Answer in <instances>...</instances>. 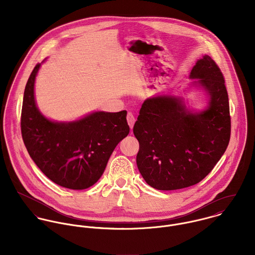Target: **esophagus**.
<instances>
[{
	"mask_svg": "<svg viewBox=\"0 0 255 255\" xmlns=\"http://www.w3.org/2000/svg\"><path fill=\"white\" fill-rule=\"evenodd\" d=\"M127 121H128V124L129 128H132L133 126H134V123H135V119H134L132 113H128V115H127Z\"/></svg>",
	"mask_w": 255,
	"mask_h": 255,
	"instance_id": "esophagus-1",
	"label": "esophagus"
}]
</instances>
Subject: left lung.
<instances>
[{
	"instance_id": "8db88e82",
	"label": "left lung",
	"mask_w": 255,
	"mask_h": 255,
	"mask_svg": "<svg viewBox=\"0 0 255 255\" xmlns=\"http://www.w3.org/2000/svg\"><path fill=\"white\" fill-rule=\"evenodd\" d=\"M191 78L210 95L207 110L192 114L182 100L169 96L147 99L133 127L139 142L137 168L152 187L175 190L201 182L229 145L231 116L224 75L205 55L193 67Z\"/></svg>"
}]
</instances>
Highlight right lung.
<instances>
[{
  "label": "right lung",
  "instance_id": "obj_1",
  "mask_svg": "<svg viewBox=\"0 0 255 255\" xmlns=\"http://www.w3.org/2000/svg\"><path fill=\"white\" fill-rule=\"evenodd\" d=\"M40 64L30 74L23 95L21 135L30 157L52 182L84 189L97 182L115 147L129 132L127 111L95 112L73 123H55L38 111L34 81Z\"/></svg>",
  "mask_w": 255,
  "mask_h": 255
}]
</instances>
